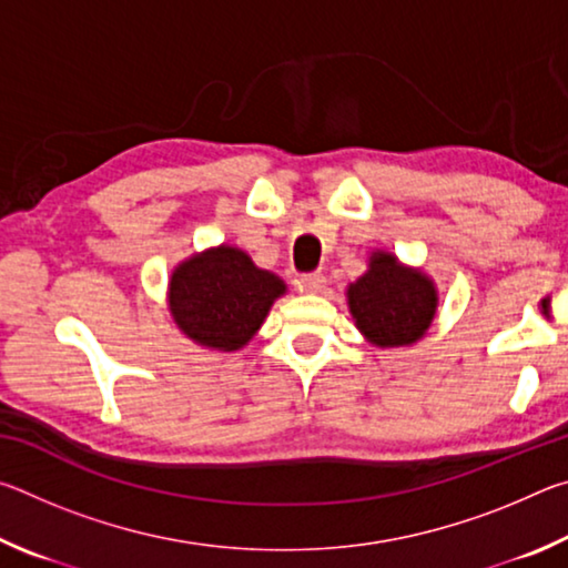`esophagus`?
<instances>
[{
    "label": "esophagus",
    "mask_w": 568,
    "mask_h": 568,
    "mask_svg": "<svg viewBox=\"0 0 568 568\" xmlns=\"http://www.w3.org/2000/svg\"><path fill=\"white\" fill-rule=\"evenodd\" d=\"M301 283H303V291L311 293V295H318V293L325 291V275H323V273L303 275Z\"/></svg>",
    "instance_id": "34e87169"
}]
</instances>
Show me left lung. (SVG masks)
I'll list each match as a JSON object with an SVG mask.
<instances>
[{
    "mask_svg": "<svg viewBox=\"0 0 568 568\" xmlns=\"http://www.w3.org/2000/svg\"><path fill=\"white\" fill-rule=\"evenodd\" d=\"M355 328L376 348H408L428 333L438 313V287L420 267L373 250L368 271L345 287Z\"/></svg>",
    "mask_w": 568,
    "mask_h": 568,
    "instance_id": "8db88e82",
    "label": "left lung"
}]
</instances>
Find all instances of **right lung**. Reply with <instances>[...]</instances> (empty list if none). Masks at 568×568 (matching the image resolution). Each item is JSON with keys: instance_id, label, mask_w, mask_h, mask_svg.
<instances>
[{"instance_id": "1", "label": "right lung", "mask_w": 568, "mask_h": 568, "mask_svg": "<svg viewBox=\"0 0 568 568\" xmlns=\"http://www.w3.org/2000/svg\"><path fill=\"white\" fill-rule=\"evenodd\" d=\"M283 277L263 271L245 250L215 245L180 261L168 281V311L180 333L205 351H243L261 331Z\"/></svg>"}]
</instances>
